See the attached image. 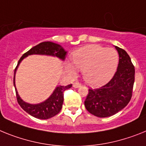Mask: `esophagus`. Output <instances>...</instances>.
Returning <instances> with one entry per match:
<instances>
[{
  "label": "esophagus",
  "instance_id": "34e87169",
  "mask_svg": "<svg viewBox=\"0 0 146 146\" xmlns=\"http://www.w3.org/2000/svg\"><path fill=\"white\" fill-rule=\"evenodd\" d=\"M73 87H74V88H78V87H81V84L78 82H74V83L73 84Z\"/></svg>",
  "mask_w": 146,
  "mask_h": 146
}]
</instances>
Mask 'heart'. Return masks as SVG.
I'll return each mask as SVG.
<instances>
[{
  "label": "heart",
  "mask_w": 146,
  "mask_h": 146,
  "mask_svg": "<svg viewBox=\"0 0 146 146\" xmlns=\"http://www.w3.org/2000/svg\"><path fill=\"white\" fill-rule=\"evenodd\" d=\"M73 65L82 70V76L91 87H98L110 82L117 70L119 62L117 52L98 45H86L75 50L72 54ZM67 71L72 76L76 69L71 63H66Z\"/></svg>",
  "instance_id": "heart-1"
}]
</instances>
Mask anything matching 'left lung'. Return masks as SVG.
I'll use <instances>...</instances> for the list:
<instances>
[{
  "mask_svg": "<svg viewBox=\"0 0 146 146\" xmlns=\"http://www.w3.org/2000/svg\"><path fill=\"white\" fill-rule=\"evenodd\" d=\"M119 55L117 71L109 83L101 88L89 90L84 106L98 117H110L122 110L131 100L134 82V67L123 49L115 46Z\"/></svg>",
  "mask_w": 146,
  "mask_h": 146,
  "instance_id": "obj_1",
  "label": "left lung"
}]
</instances>
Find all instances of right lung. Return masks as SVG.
Returning a JSON list of instances; mask_svg holds the SVG:
<instances>
[{
    "label": "right lung",
    "mask_w": 146,
    "mask_h": 146,
    "mask_svg": "<svg viewBox=\"0 0 146 146\" xmlns=\"http://www.w3.org/2000/svg\"><path fill=\"white\" fill-rule=\"evenodd\" d=\"M68 51H66L62 45L52 42H43L38 44L36 46L31 48L29 51L24 54L19 60L15 70L14 73V87L16 91L17 102L21 106V108L33 117L38 119L46 120L57 115L62 107L63 101H64V95L63 92L67 89L72 87V84L67 86L57 85L54 89V92L46 100L39 104H29L24 101L19 96L17 90L15 85V75L18 68L19 65L25 58L31 55H45L54 56L64 61L65 56Z\"/></svg>",
    "instance_id": "1"
}]
</instances>
